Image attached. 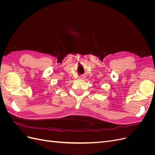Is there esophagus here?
<instances>
[{
    "mask_svg": "<svg viewBox=\"0 0 155 155\" xmlns=\"http://www.w3.org/2000/svg\"><path fill=\"white\" fill-rule=\"evenodd\" d=\"M86 78V76H81L80 77H79V79H85Z\"/></svg>",
    "mask_w": 155,
    "mask_h": 155,
    "instance_id": "34e87169",
    "label": "esophagus"
}]
</instances>
